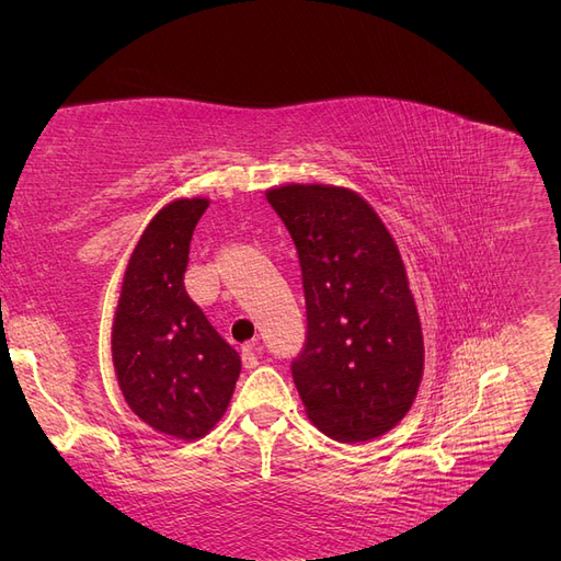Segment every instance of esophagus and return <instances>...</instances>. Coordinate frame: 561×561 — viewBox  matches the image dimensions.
Returning <instances> with one entry per match:
<instances>
[{
	"label": "esophagus",
	"instance_id": "1",
	"mask_svg": "<svg viewBox=\"0 0 561 561\" xmlns=\"http://www.w3.org/2000/svg\"><path fill=\"white\" fill-rule=\"evenodd\" d=\"M241 360H243V367H245V369H254V367H257V365H260L257 348H254L252 344L243 346V351H241Z\"/></svg>",
	"mask_w": 561,
	"mask_h": 561
}]
</instances>
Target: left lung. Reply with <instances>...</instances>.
Masks as SVG:
<instances>
[{"mask_svg": "<svg viewBox=\"0 0 561 561\" xmlns=\"http://www.w3.org/2000/svg\"><path fill=\"white\" fill-rule=\"evenodd\" d=\"M266 201L290 231L307 299V342L293 379L316 426L365 443L410 412L423 334L396 241L344 186L287 184Z\"/></svg>", "mask_w": 561, "mask_h": 561, "instance_id": "obj_1", "label": "left lung"}]
</instances>
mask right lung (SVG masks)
<instances>
[{"mask_svg": "<svg viewBox=\"0 0 561 561\" xmlns=\"http://www.w3.org/2000/svg\"><path fill=\"white\" fill-rule=\"evenodd\" d=\"M208 198L157 213L135 245L112 328V358L130 410L180 439L206 435L231 400L241 358L184 290L190 243Z\"/></svg>", "mask_w": 561, "mask_h": 561, "instance_id": "1", "label": "right lung"}]
</instances>
